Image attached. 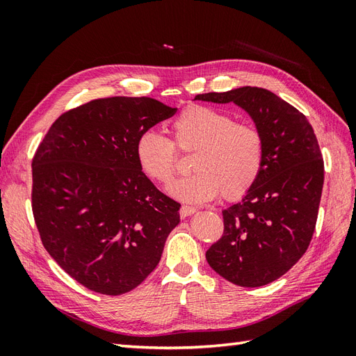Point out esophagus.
Returning <instances> with one entry per match:
<instances>
[{"label": "esophagus", "mask_w": 356, "mask_h": 356, "mask_svg": "<svg viewBox=\"0 0 356 356\" xmlns=\"http://www.w3.org/2000/svg\"><path fill=\"white\" fill-rule=\"evenodd\" d=\"M195 212H196V208L188 207V204H182L181 209H179V215H181V218H187V217H190L191 213H195Z\"/></svg>", "instance_id": "obj_1"}]
</instances>
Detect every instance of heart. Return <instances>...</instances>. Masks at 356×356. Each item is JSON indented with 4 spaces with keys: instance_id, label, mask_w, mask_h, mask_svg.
I'll return each instance as SVG.
<instances>
[{
    "instance_id": "b5f03b06",
    "label": "heart",
    "mask_w": 356,
    "mask_h": 356,
    "mask_svg": "<svg viewBox=\"0 0 356 356\" xmlns=\"http://www.w3.org/2000/svg\"><path fill=\"white\" fill-rule=\"evenodd\" d=\"M172 141L153 131L139 135L136 160L144 174L169 186L178 170V153L193 154L195 170L170 187V195L188 203L217 197L238 200L250 193L261 175L264 139L254 124L236 123L215 108L190 105L170 124Z\"/></svg>"
}]
</instances>
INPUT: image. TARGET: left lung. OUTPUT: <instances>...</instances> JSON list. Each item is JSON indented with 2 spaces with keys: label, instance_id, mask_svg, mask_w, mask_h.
Here are the masks:
<instances>
[{
  "label": "left lung",
  "instance_id": "8db88e82",
  "mask_svg": "<svg viewBox=\"0 0 356 356\" xmlns=\"http://www.w3.org/2000/svg\"><path fill=\"white\" fill-rule=\"evenodd\" d=\"M195 99L234 102L264 139L261 175L239 203L222 211L224 232L207 260L234 285L270 284L303 257L315 232L324 160L314 127L293 105L261 88L245 86Z\"/></svg>",
  "mask_w": 356,
  "mask_h": 356
}]
</instances>
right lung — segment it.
<instances>
[{"label":"right lung","instance_id":"right-lung-1","mask_svg":"<svg viewBox=\"0 0 356 356\" xmlns=\"http://www.w3.org/2000/svg\"><path fill=\"white\" fill-rule=\"evenodd\" d=\"M177 108L153 98L93 99L63 113L32 159V213L42 246L105 296L141 284L160 261L181 204L136 160V141Z\"/></svg>","mask_w":356,"mask_h":356}]
</instances>
